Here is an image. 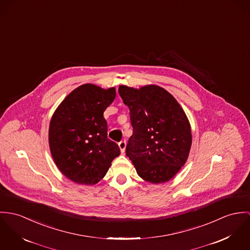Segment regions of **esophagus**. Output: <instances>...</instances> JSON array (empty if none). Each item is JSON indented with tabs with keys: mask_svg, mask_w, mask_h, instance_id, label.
<instances>
[{
	"mask_svg": "<svg viewBox=\"0 0 250 250\" xmlns=\"http://www.w3.org/2000/svg\"><path fill=\"white\" fill-rule=\"evenodd\" d=\"M125 146H126V143H125V141H121V142L119 143V147H120V150H121V152H122V153H124V152H125Z\"/></svg>",
	"mask_w": 250,
	"mask_h": 250,
	"instance_id": "esophagus-1",
	"label": "esophagus"
}]
</instances>
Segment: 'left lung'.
Listing matches in <instances>:
<instances>
[{"label": "left lung", "instance_id": "1", "mask_svg": "<svg viewBox=\"0 0 250 250\" xmlns=\"http://www.w3.org/2000/svg\"><path fill=\"white\" fill-rule=\"evenodd\" d=\"M119 94L129 108L133 127L126 156L141 178L152 184L165 183L189 157L192 131L187 115L174 97L158 85L139 89L120 85Z\"/></svg>", "mask_w": 250, "mask_h": 250}]
</instances>
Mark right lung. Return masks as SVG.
I'll use <instances>...</instances> for the list:
<instances>
[{
	"label": "right lung",
	"instance_id": "1",
	"mask_svg": "<svg viewBox=\"0 0 250 250\" xmlns=\"http://www.w3.org/2000/svg\"><path fill=\"white\" fill-rule=\"evenodd\" d=\"M115 97V87L83 84L53 114L49 126L51 154L58 169L71 181L87 186L97 184L120 155L119 146L107 138L104 118Z\"/></svg>",
	"mask_w": 250,
	"mask_h": 250
}]
</instances>
